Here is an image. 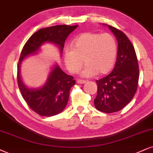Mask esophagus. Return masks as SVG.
<instances>
[{
	"label": "esophagus",
	"instance_id": "obj_1",
	"mask_svg": "<svg viewBox=\"0 0 153 153\" xmlns=\"http://www.w3.org/2000/svg\"><path fill=\"white\" fill-rule=\"evenodd\" d=\"M77 83L78 84H84L85 82V80H77Z\"/></svg>",
	"mask_w": 153,
	"mask_h": 153
}]
</instances>
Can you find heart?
<instances>
[{"label":"heart","mask_w":153,"mask_h":153,"mask_svg":"<svg viewBox=\"0 0 153 153\" xmlns=\"http://www.w3.org/2000/svg\"><path fill=\"white\" fill-rule=\"evenodd\" d=\"M117 47L115 38L108 33H85L74 40L71 51H66L64 56L65 65L72 73H80L82 78H90L97 74L108 73L115 63Z\"/></svg>","instance_id":"b5f03b06"}]
</instances>
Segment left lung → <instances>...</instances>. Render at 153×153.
Returning a JSON list of instances; mask_svg holds the SVG:
<instances>
[{"label": "left lung", "instance_id": "obj_1", "mask_svg": "<svg viewBox=\"0 0 153 153\" xmlns=\"http://www.w3.org/2000/svg\"><path fill=\"white\" fill-rule=\"evenodd\" d=\"M109 27L117 41V60L113 71L96 80L97 96L94 100L96 109L106 113L122 110L133 98L139 80V68L133 45L122 31Z\"/></svg>", "mask_w": 153, "mask_h": 153}]
</instances>
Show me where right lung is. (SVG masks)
<instances>
[{
  "label": "right lung",
  "mask_w": 153,
  "mask_h": 153,
  "mask_svg": "<svg viewBox=\"0 0 153 153\" xmlns=\"http://www.w3.org/2000/svg\"><path fill=\"white\" fill-rule=\"evenodd\" d=\"M78 25H60L40 29L27 40L18 64V84L23 99L33 111L42 116H53L65 109L70 90L75 84L73 77L62 71L56 63L51 68L45 83L39 88H28L22 80V62L27 57L37 55L45 43L56 45L62 56L64 43L71 33Z\"/></svg>",
  "instance_id": "1"
}]
</instances>
